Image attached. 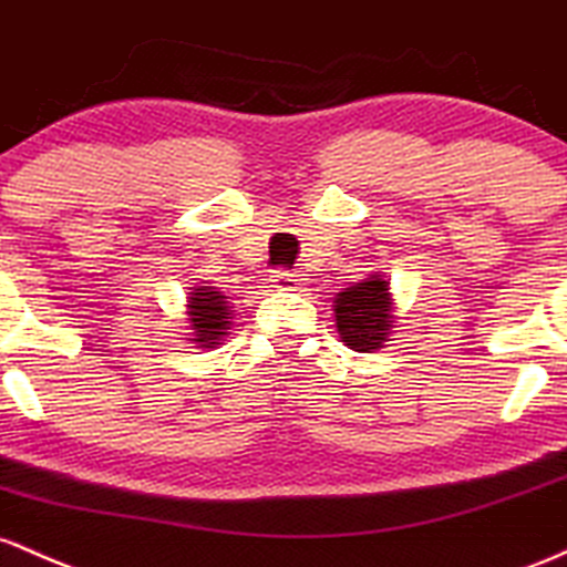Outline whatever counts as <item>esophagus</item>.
Wrapping results in <instances>:
<instances>
[{
	"instance_id": "esophagus-1",
	"label": "esophagus",
	"mask_w": 567,
	"mask_h": 567,
	"mask_svg": "<svg viewBox=\"0 0 567 567\" xmlns=\"http://www.w3.org/2000/svg\"><path fill=\"white\" fill-rule=\"evenodd\" d=\"M272 284H276V289H297L302 284V276L291 270H276L272 272Z\"/></svg>"
}]
</instances>
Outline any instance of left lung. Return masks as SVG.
Masks as SVG:
<instances>
[{"instance_id": "1", "label": "left lung", "mask_w": 567, "mask_h": 567, "mask_svg": "<svg viewBox=\"0 0 567 567\" xmlns=\"http://www.w3.org/2000/svg\"><path fill=\"white\" fill-rule=\"evenodd\" d=\"M334 321L340 340L355 353H372L385 346L393 329L391 286L372 272L361 284L348 286L334 297Z\"/></svg>"}]
</instances>
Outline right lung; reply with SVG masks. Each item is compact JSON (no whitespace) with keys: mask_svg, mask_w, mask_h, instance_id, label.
<instances>
[{"mask_svg":"<svg viewBox=\"0 0 567 567\" xmlns=\"http://www.w3.org/2000/svg\"><path fill=\"white\" fill-rule=\"evenodd\" d=\"M187 316H189V340L198 342V348H216L225 340L230 329V302L214 286H193L187 297Z\"/></svg>","mask_w":567,"mask_h":567,"instance_id":"obj_1","label":"right lung"}]
</instances>
